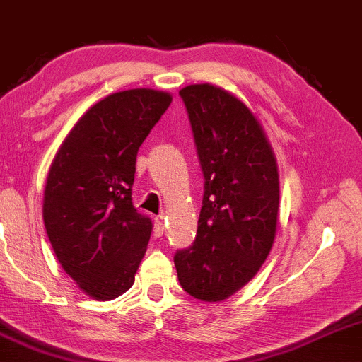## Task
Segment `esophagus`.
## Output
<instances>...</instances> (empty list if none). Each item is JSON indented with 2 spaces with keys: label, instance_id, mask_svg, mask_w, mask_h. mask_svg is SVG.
Returning <instances> with one entry per match:
<instances>
[{
  "label": "esophagus",
  "instance_id": "obj_1",
  "mask_svg": "<svg viewBox=\"0 0 362 362\" xmlns=\"http://www.w3.org/2000/svg\"><path fill=\"white\" fill-rule=\"evenodd\" d=\"M153 233H155V236H156V238L163 236V233H165V226H163V217H162V216H160V217H155V228H153Z\"/></svg>",
  "mask_w": 362,
  "mask_h": 362
}]
</instances>
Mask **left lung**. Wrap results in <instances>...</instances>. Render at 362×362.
I'll return each mask as SVG.
<instances>
[{
    "label": "left lung",
    "mask_w": 362,
    "mask_h": 362,
    "mask_svg": "<svg viewBox=\"0 0 362 362\" xmlns=\"http://www.w3.org/2000/svg\"><path fill=\"white\" fill-rule=\"evenodd\" d=\"M197 145L204 200L194 245L177 251L178 281L200 302H223L259 272L276 236L280 177L250 107L212 84L180 89Z\"/></svg>",
    "instance_id": "obj_1"
}]
</instances>
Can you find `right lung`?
<instances>
[{
    "instance_id": "obj_1",
    "label": "right lung",
    "mask_w": 362,
    "mask_h": 362,
    "mask_svg": "<svg viewBox=\"0 0 362 362\" xmlns=\"http://www.w3.org/2000/svg\"><path fill=\"white\" fill-rule=\"evenodd\" d=\"M172 94L128 89L90 106L69 132L50 165L43 223L64 272L94 300L132 288L146 252L151 221L132 202L141 143Z\"/></svg>"
}]
</instances>
